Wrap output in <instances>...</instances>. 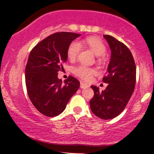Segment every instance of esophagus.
I'll list each match as a JSON object with an SVG mask.
<instances>
[{
  "label": "esophagus",
  "instance_id": "obj_1",
  "mask_svg": "<svg viewBox=\"0 0 154 154\" xmlns=\"http://www.w3.org/2000/svg\"><path fill=\"white\" fill-rule=\"evenodd\" d=\"M87 87H88V84H86V83H84V82L80 81V88H87Z\"/></svg>",
  "mask_w": 154,
  "mask_h": 154
}]
</instances>
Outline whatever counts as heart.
Returning <instances> with one entry per match:
<instances>
[{"label":"heart","mask_w":154,"mask_h":154,"mask_svg":"<svg viewBox=\"0 0 154 154\" xmlns=\"http://www.w3.org/2000/svg\"><path fill=\"white\" fill-rule=\"evenodd\" d=\"M81 46H84L88 48L96 56H97L98 62H102L104 60V55L106 53V47L105 44L100 38L90 36L80 41V43L77 42H72L68 45L67 56L69 60L74 61L77 58L81 50ZM71 71L76 76L86 80H89L91 76L94 74V70L93 68L88 67L84 65H79L75 67H73Z\"/></svg>","instance_id":"b5f03b06"}]
</instances>
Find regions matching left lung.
<instances>
[{"label":"left lung","instance_id":"8db88e82","mask_svg":"<svg viewBox=\"0 0 154 154\" xmlns=\"http://www.w3.org/2000/svg\"><path fill=\"white\" fill-rule=\"evenodd\" d=\"M111 49L108 75L103 78L108 83L103 91L95 86L94 97L90 100L91 112L102 119H112L122 112L131 97L136 86V68L129 48L114 37L103 35Z\"/></svg>","mask_w":154,"mask_h":154}]
</instances>
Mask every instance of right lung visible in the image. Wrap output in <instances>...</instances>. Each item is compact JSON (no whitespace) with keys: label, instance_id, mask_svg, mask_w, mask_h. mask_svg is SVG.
Masks as SVG:
<instances>
[{"label":"right lung","instance_id":"obj_1","mask_svg":"<svg viewBox=\"0 0 154 154\" xmlns=\"http://www.w3.org/2000/svg\"><path fill=\"white\" fill-rule=\"evenodd\" d=\"M80 34L58 32L36 45L29 53L25 68L27 94L37 110L48 117L61 114L70 98L80 87V82L69 76L63 83L58 71L68 59L67 49Z\"/></svg>","mask_w":154,"mask_h":154}]
</instances>
